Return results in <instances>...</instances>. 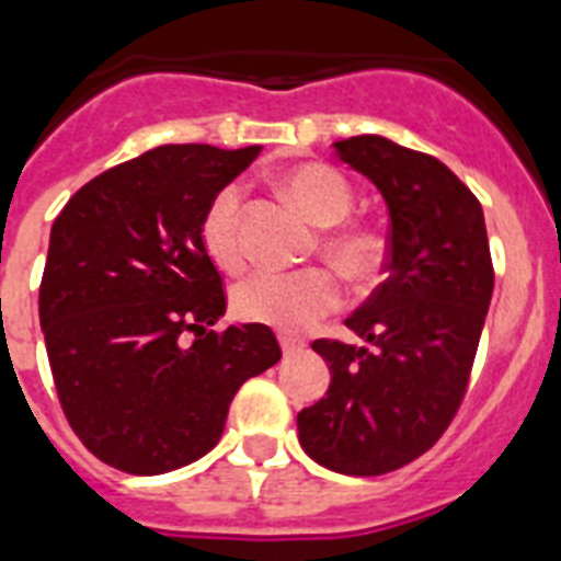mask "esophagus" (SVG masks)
<instances>
[{"label":"esophagus","mask_w":561,"mask_h":561,"mask_svg":"<svg viewBox=\"0 0 561 561\" xmlns=\"http://www.w3.org/2000/svg\"><path fill=\"white\" fill-rule=\"evenodd\" d=\"M279 343H282V355H285V358H294V355H299V352L306 350V343L297 341V337H288V334H282Z\"/></svg>","instance_id":"esophagus-1"}]
</instances>
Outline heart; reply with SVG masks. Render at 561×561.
<instances>
[{
	"instance_id": "1",
	"label": "heart",
	"mask_w": 561,
	"mask_h": 561,
	"mask_svg": "<svg viewBox=\"0 0 561 561\" xmlns=\"http://www.w3.org/2000/svg\"><path fill=\"white\" fill-rule=\"evenodd\" d=\"M282 192L297 203L314 224H325L320 232V250L346 279L373 282L387 259V241L375 227L350 220L352 186L341 171L325 162H299L279 174ZM203 253L215 267L238 273L247 264L241 238V188L236 183L220 188L197 224ZM341 282L325 267H308L299 273H259L232 290V311L244 323H259L297 334L308 332L325 314L341 306Z\"/></svg>"
}]
</instances>
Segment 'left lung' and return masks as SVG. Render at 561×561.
I'll return each instance as SVG.
<instances>
[{
    "label": "left lung",
    "mask_w": 561,
    "mask_h": 561,
    "mask_svg": "<svg viewBox=\"0 0 561 561\" xmlns=\"http://www.w3.org/2000/svg\"><path fill=\"white\" fill-rule=\"evenodd\" d=\"M390 209L387 279L346 320L369 346L320 337L332 383L297 416L311 460L378 478L434 448L469 390L495 267L480 201L431 153L383 136L334 145Z\"/></svg>",
    "instance_id": "1"
}]
</instances>
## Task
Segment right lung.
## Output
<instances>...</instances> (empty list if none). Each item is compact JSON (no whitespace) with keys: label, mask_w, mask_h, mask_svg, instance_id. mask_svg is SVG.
Here are the masks:
<instances>
[{"label":"right lung","mask_w":561,"mask_h":561,"mask_svg":"<svg viewBox=\"0 0 561 561\" xmlns=\"http://www.w3.org/2000/svg\"><path fill=\"white\" fill-rule=\"evenodd\" d=\"M259 148L162 145L104 171L51 224L39 325L66 422L101 462L165 474L215 448L229 401L282 358L267 325L227 311L203 253L206 203Z\"/></svg>","instance_id":"right-lung-1"}]
</instances>
